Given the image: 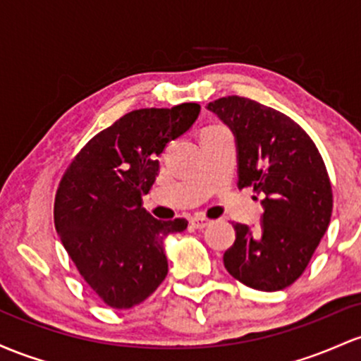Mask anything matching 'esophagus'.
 Listing matches in <instances>:
<instances>
[{
	"label": "esophagus",
	"instance_id": "esophagus-1",
	"mask_svg": "<svg viewBox=\"0 0 361 361\" xmlns=\"http://www.w3.org/2000/svg\"><path fill=\"white\" fill-rule=\"evenodd\" d=\"M209 224H212V220H208V218H202V216H194L191 220V225L197 230L206 228V226H208Z\"/></svg>",
	"mask_w": 361,
	"mask_h": 361
}]
</instances>
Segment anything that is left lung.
Returning <instances> with one entry per match:
<instances>
[{
  "label": "left lung",
  "instance_id": "obj_1",
  "mask_svg": "<svg viewBox=\"0 0 361 361\" xmlns=\"http://www.w3.org/2000/svg\"><path fill=\"white\" fill-rule=\"evenodd\" d=\"M206 109L232 129L238 189L252 188L264 209L259 228L233 225L225 268L254 290L286 288L302 276L331 221L333 189L321 153L295 121L256 100L224 97Z\"/></svg>",
  "mask_w": 361,
  "mask_h": 361
}]
</instances>
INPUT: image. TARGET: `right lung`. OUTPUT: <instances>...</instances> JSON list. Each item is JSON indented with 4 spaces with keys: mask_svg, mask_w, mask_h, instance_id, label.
<instances>
[{
    "mask_svg": "<svg viewBox=\"0 0 361 361\" xmlns=\"http://www.w3.org/2000/svg\"><path fill=\"white\" fill-rule=\"evenodd\" d=\"M200 104L140 109L95 135L59 182L54 225L88 286L112 309H131L160 286L169 262L164 240L188 228L143 208L159 157L200 116Z\"/></svg>",
    "mask_w": 361,
    "mask_h": 361,
    "instance_id": "right-lung-1",
    "label": "right lung"
}]
</instances>
